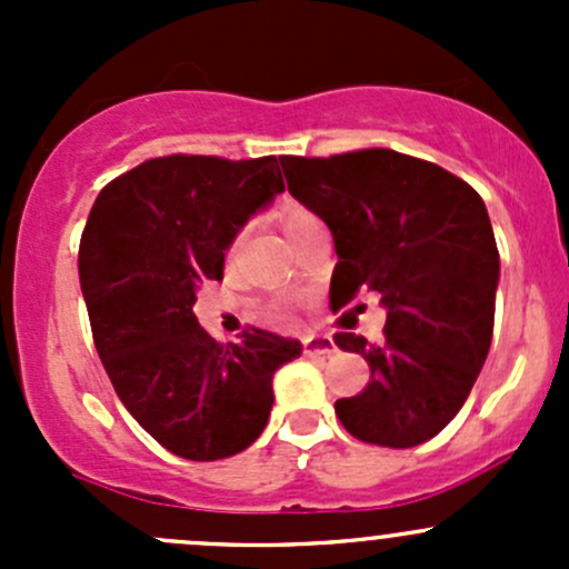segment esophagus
Returning a JSON list of instances; mask_svg holds the SVG:
<instances>
[{"instance_id": "34e87169", "label": "esophagus", "mask_w": 569, "mask_h": 569, "mask_svg": "<svg viewBox=\"0 0 569 569\" xmlns=\"http://www.w3.org/2000/svg\"><path fill=\"white\" fill-rule=\"evenodd\" d=\"M336 349H338L336 341H332L330 336H325V332L302 338V352L311 355V358H325V355H332Z\"/></svg>"}]
</instances>
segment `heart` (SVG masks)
Listing matches in <instances>:
<instances>
[{
  "instance_id": "heart-1",
  "label": "heart",
  "mask_w": 569,
  "mask_h": 569,
  "mask_svg": "<svg viewBox=\"0 0 569 569\" xmlns=\"http://www.w3.org/2000/svg\"><path fill=\"white\" fill-rule=\"evenodd\" d=\"M278 220H280V228H283L286 237L291 239L297 231H302V228H306V226H311V222H317V214H313V211H308V209H302V206L289 203V206H283V209L278 211ZM237 244H239V237L233 239L231 252L237 250Z\"/></svg>"
}]
</instances>
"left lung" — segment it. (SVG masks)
I'll return each instance as SVG.
<instances>
[{"label": "left lung", "mask_w": 569, "mask_h": 569, "mask_svg": "<svg viewBox=\"0 0 569 569\" xmlns=\"http://www.w3.org/2000/svg\"><path fill=\"white\" fill-rule=\"evenodd\" d=\"M280 164L289 192L336 242L332 311L369 291L386 308L377 343L332 338L371 369L363 391L336 401V416L363 443H427L460 412L490 352L501 261L485 200L449 170L391 148Z\"/></svg>", "instance_id": "left-lung-1"}]
</instances>
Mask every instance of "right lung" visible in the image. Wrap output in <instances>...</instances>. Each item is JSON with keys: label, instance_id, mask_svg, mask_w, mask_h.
<instances>
[{"label": "right lung", "instance_id": "right-lung-1", "mask_svg": "<svg viewBox=\"0 0 569 569\" xmlns=\"http://www.w3.org/2000/svg\"><path fill=\"white\" fill-rule=\"evenodd\" d=\"M283 192L278 159H148L109 181L79 242V283L114 393L157 443L211 462L256 443L272 377L302 343L267 330L220 343L198 325V289L222 280L226 250Z\"/></svg>", "mask_w": 569, "mask_h": 569}]
</instances>
